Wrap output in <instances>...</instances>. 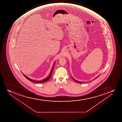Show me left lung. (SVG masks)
Listing matches in <instances>:
<instances>
[{"mask_svg":"<svg viewBox=\"0 0 122 122\" xmlns=\"http://www.w3.org/2000/svg\"><path fill=\"white\" fill-rule=\"evenodd\" d=\"M99 76H98L97 77H96V78H95V79H94V80H95V79H96L98 77H99ZM72 78L73 79V80H74V81H76V82H77V83H84L83 82H80V81H77V80H75L72 77ZM84 83H85V82H84Z\"/></svg>","mask_w":122,"mask_h":122,"instance_id":"8db88e82","label":"left lung"}]
</instances>
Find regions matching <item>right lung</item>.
I'll use <instances>...</instances> for the list:
<instances>
[{"label": "right lung", "instance_id": "add662e5", "mask_svg": "<svg viewBox=\"0 0 122 122\" xmlns=\"http://www.w3.org/2000/svg\"><path fill=\"white\" fill-rule=\"evenodd\" d=\"M55 63L56 62H54V65H53V66L52 67V69H51V70L50 73L49 75V76H48L46 78L44 79H43V80H42L41 81H35V80H32L31 79L29 78V77H28L27 76H26V75H25L24 74H23V76H24L26 78H27V80H29V81H32V82H35V83H42V82H46V81H47L48 80H49L50 78H51V77L52 73L53 70H54V65H55Z\"/></svg>", "mask_w": 122, "mask_h": 122}]
</instances>
